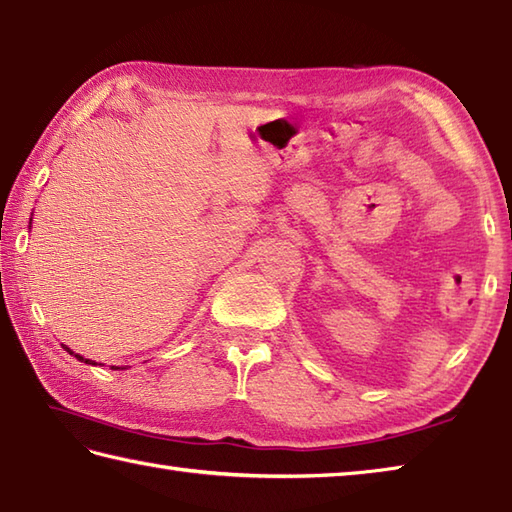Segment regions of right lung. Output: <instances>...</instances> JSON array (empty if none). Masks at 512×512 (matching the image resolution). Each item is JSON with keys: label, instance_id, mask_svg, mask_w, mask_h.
<instances>
[{"label": "right lung", "instance_id": "right-lung-1", "mask_svg": "<svg viewBox=\"0 0 512 512\" xmlns=\"http://www.w3.org/2000/svg\"><path fill=\"white\" fill-rule=\"evenodd\" d=\"M66 350H69V347H66ZM69 352H71V350H69ZM71 354H73V352H71ZM75 359H77V361H84V363H91L89 359H84V356H80V354H75ZM91 365H95V363H91Z\"/></svg>", "mask_w": 512, "mask_h": 512}]
</instances>
